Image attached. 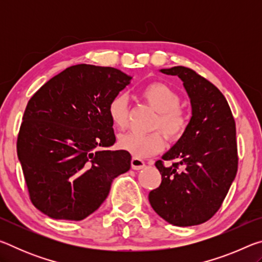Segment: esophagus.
Masks as SVG:
<instances>
[{
    "label": "esophagus",
    "instance_id": "esophagus-1",
    "mask_svg": "<svg viewBox=\"0 0 262 262\" xmlns=\"http://www.w3.org/2000/svg\"><path fill=\"white\" fill-rule=\"evenodd\" d=\"M130 165H132L133 170H142V168L145 166V163L140 158L133 157L132 162H130Z\"/></svg>",
    "mask_w": 262,
    "mask_h": 262
}]
</instances>
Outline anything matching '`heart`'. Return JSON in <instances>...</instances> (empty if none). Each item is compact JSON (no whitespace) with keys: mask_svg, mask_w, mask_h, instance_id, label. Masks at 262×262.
<instances>
[{"mask_svg":"<svg viewBox=\"0 0 262 262\" xmlns=\"http://www.w3.org/2000/svg\"><path fill=\"white\" fill-rule=\"evenodd\" d=\"M141 97L149 106L157 111V117L151 129H161L167 141L178 142L183 139L189 127V118L180 107L181 97L174 89L163 82H152L141 91ZM108 118L118 129H125L129 121V106L125 95H117L111 99L107 107ZM119 148L132 154L136 158H144L161 151L164 137L161 132L148 134L129 132L119 137Z\"/></svg>","mask_w":262,"mask_h":262,"instance_id":"1","label":"heart"}]
</instances>
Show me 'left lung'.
Here are the masks:
<instances>
[{
	"mask_svg": "<svg viewBox=\"0 0 262 262\" xmlns=\"http://www.w3.org/2000/svg\"><path fill=\"white\" fill-rule=\"evenodd\" d=\"M184 82L192 104L188 130L157 161L159 187L149 193L154 210L177 227L205 223L223 203L238 170L236 122L227 99L193 69H161ZM164 160H177L170 167Z\"/></svg>",
	"mask_w": 262,
	"mask_h": 262,
	"instance_id": "left-lung-1",
	"label": "left lung"
}]
</instances>
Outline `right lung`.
<instances>
[{
    "label": "right lung",
    "mask_w": 262,
    "mask_h": 262,
    "mask_svg": "<svg viewBox=\"0 0 262 262\" xmlns=\"http://www.w3.org/2000/svg\"><path fill=\"white\" fill-rule=\"evenodd\" d=\"M132 77L119 69L76 64L51 78L26 105L17 155L32 205L54 220L96 211L112 181L130 168L115 143L111 99Z\"/></svg>",
    "instance_id": "obj_1"
}]
</instances>
